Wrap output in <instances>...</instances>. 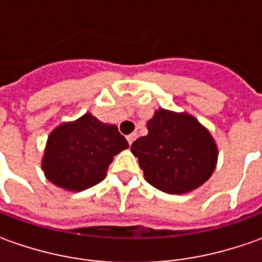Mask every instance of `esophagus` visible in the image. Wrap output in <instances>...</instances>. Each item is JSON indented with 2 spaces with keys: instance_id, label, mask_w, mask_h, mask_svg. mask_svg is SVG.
<instances>
[{
  "instance_id": "esophagus-1",
  "label": "esophagus",
  "mask_w": 262,
  "mask_h": 262,
  "mask_svg": "<svg viewBox=\"0 0 262 262\" xmlns=\"http://www.w3.org/2000/svg\"><path fill=\"white\" fill-rule=\"evenodd\" d=\"M136 138H137V134H129V136L126 137V140H128V143H129V144H133Z\"/></svg>"
}]
</instances>
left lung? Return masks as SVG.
Instances as JSON below:
<instances>
[{"instance_id": "8db88e82", "label": "left lung", "mask_w": 262, "mask_h": 262, "mask_svg": "<svg viewBox=\"0 0 262 262\" xmlns=\"http://www.w3.org/2000/svg\"><path fill=\"white\" fill-rule=\"evenodd\" d=\"M148 134L131 146L148 184L167 194H188L206 184L217 165L211 133L186 112L157 109L147 121Z\"/></svg>"}]
</instances>
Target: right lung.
Wrapping results in <instances>:
<instances>
[{
  "instance_id": "add662e5",
  "label": "right lung",
  "mask_w": 262,
  "mask_h": 262,
  "mask_svg": "<svg viewBox=\"0 0 262 262\" xmlns=\"http://www.w3.org/2000/svg\"><path fill=\"white\" fill-rule=\"evenodd\" d=\"M128 148L118 126L103 124L90 112L62 122L48 137L42 157L46 179L66 191L78 192L105 179L114 157Z\"/></svg>"
}]
</instances>
